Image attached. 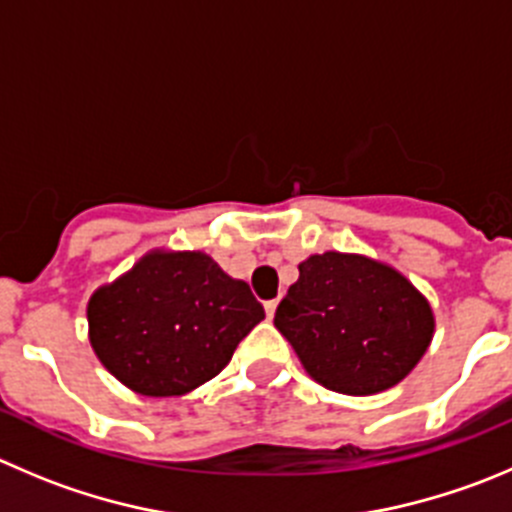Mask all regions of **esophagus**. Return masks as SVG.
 Here are the masks:
<instances>
[{
  "label": "esophagus",
  "instance_id": "34e87169",
  "mask_svg": "<svg viewBox=\"0 0 512 512\" xmlns=\"http://www.w3.org/2000/svg\"><path fill=\"white\" fill-rule=\"evenodd\" d=\"M276 306H279V299H271V301H266V304H264V309H266V316H269V319H274V314H276Z\"/></svg>",
  "mask_w": 512,
  "mask_h": 512
}]
</instances>
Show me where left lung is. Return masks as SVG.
I'll return each instance as SVG.
<instances>
[{
	"instance_id": "8db88e82",
	"label": "left lung",
	"mask_w": 512,
	"mask_h": 512,
	"mask_svg": "<svg viewBox=\"0 0 512 512\" xmlns=\"http://www.w3.org/2000/svg\"><path fill=\"white\" fill-rule=\"evenodd\" d=\"M274 324L316 382L354 397L402 382L435 329L427 299L399 271L339 251L299 264Z\"/></svg>"
}]
</instances>
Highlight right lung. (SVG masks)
Returning a JSON list of instances; mask_svg holds the SVG:
<instances>
[{"instance_id":"add662e5","label":"right lung","mask_w":512,"mask_h":512,"mask_svg":"<svg viewBox=\"0 0 512 512\" xmlns=\"http://www.w3.org/2000/svg\"><path fill=\"white\" fill-rule=\"evenodd\" d=\"M246 281L201 251H153L87 306L97 359L130 389L173 397L216 377L264 319Z\"/></svg>"}]
</instances>
